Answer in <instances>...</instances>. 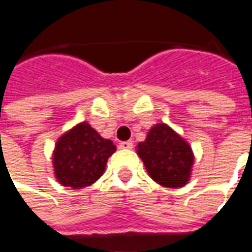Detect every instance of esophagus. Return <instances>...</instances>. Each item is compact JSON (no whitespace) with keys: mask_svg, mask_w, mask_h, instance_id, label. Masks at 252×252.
<instances>
[{"mask_svg":"<svg viewBox=\"0 0 252 252\" xmlns=\"http://www.w3.org/2000/svg\"><path fill=\"white\" fill-rule=\"evenodd\" d=\"M133 147V143L131 140H128V142H121L120 143V148H126V150H131Z\"/></svg>","mask_w":252,"mask_h":252,"instance_id":"34e87169","label":"esophagus"}]
</instances>
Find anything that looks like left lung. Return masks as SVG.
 Returning a JSON list of instances; mask_svg holds the SVG:
<instances>
[{
  "mask_svg": "<svg viewBox=\"0 0 252 252\" xmlns=\"http://www.w3.org/2000/svg\"><path fill=\"white\" fill-rule=\"evenodd\" d=\"M148 174L166 188H181L189 181L193 153L189 144L166 124H158L137 144Z\"/></svg>",
  "mask_w": 252,
  "mask_h": 252,
  "instance_id": "obj_1",
  "label": "left lung"
}]
</instances>
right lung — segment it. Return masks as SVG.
Instances as JSON below:
<instances>
[{
    "label": "right lung",
    "instance_id": "right-lung-1",
    "mask_svg": "<svg viewBox=\"0 0 252 252\" xmlns=\"http://www.w3.org/2000/svg\"><path fill=\"white\" fill-rule=\"evenodd\" d=\"M115 151V144L102 139L88 123L78 124L57 143L54 167L58 181L72 189L92 185L102 175Z\"/></svg>",
    "mask_w": 252,
    "mask_h": 252
}]
</instances>
